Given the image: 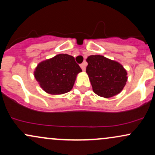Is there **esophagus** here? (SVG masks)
<instances>
[{
  "instance_id": "esophagus-1",
  "label": "esophagus",
  "mask_w": 155,
  "mask_h": 155,
  "mask_svg": "<svg viewBox=\"0 0 155 155\" xmlns=\"http://www.w3.org/2000/svg\"><path fill=\"white\" fill-rule=\"evenodd\" d=\"M80 67H81V68L82 69L83 71H84L85 69H86V63H81V65H80Z\"/></svg>"
}]
</instances>
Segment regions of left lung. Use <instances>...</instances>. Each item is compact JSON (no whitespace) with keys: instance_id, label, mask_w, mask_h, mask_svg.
<instances>
[{"instance_id":"left-lung-1","label":"left lung","mask_w":155,"mask_h":155,"mask_svg":"<svg viewBox=\"0 0 155 155\" xmlns=\"http://www.w3.org/2000/svg\"><path fill=\"white\" fill-rule=\"evenodd\" d=\"M87 62L86 72L95 94L108 98L123 90L127 74L120 63L102 55H90Z\"/></svg>"}]
</instances>
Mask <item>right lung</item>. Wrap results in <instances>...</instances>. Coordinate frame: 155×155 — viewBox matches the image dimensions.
Masks as SVG:
<instances>
[{"label":"right lung","instance_id":"add662e5","mask_svg":"<svg viewBox=\"0 0 155 155\" xmlns=\"http://www.w3.org/2000/svg\"><path fill=\"white\" fill-rule=\"evenodd\" d=\"M81 68L73 56L59 54L41 62L35 68L34 76L47 93L60 95L71 91Z\"/></svg>","mask_w":155,"mask_h":155}]
</instances>
